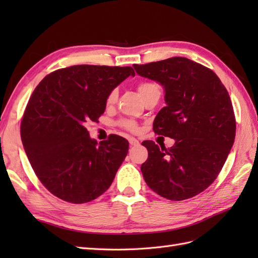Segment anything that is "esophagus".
Here are the masks:
<instances>
[{
    "label": "esophagus",
    "mask_w": 258,
    "mask_h": 258,
    "mask_svg": "<svg viewBox=\"0 0 258 258\" xmlns=\"http://www.w3.org/2000/svg\"><path fill=\"white\" fill-rule=\"evenodd\" d=\"M128 142H130V145L131 146H139L140 145V142L136 140V139H134V138H130Z\"/></svg>",
    "instance_id": "34e87169"
}]
</instances>
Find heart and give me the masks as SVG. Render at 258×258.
<instances>
[{
    "label": "heart",
    "mask_w": 258,
    "mask_h": 258,
    "mask_svg": "<svg viewBox=\"0 0 258 258\" xmlns=\"http://www.w3.org/2000/svg\"><path fill=\"white\" fill-rule=\"evenodd\" d=\"M138 91L140 93L141 97L143 98V101L146 100L153 95H161V87L157 83L154 82H141L138 85ZM118 92L117 90H112L109 92V94L106 97V105L112 106L117 101ZM122 125L126 130L131 131V132H136L138 131V124L133 120H123Z\"/></svg>",
    "instance_id": "1"
}]
</instances>
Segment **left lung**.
I'll return each mask as SVG.
<instances>
[{"mask_svg": "<svg viewBox=\"0 0 258 258\" xmlns=\"http://www.w3.org/2000/svg\"><path fill=\"white\" fill-rule=\"evenodd\" d=\"M133 67L163 86L166 106L153 127L175 140L168 150L152 141L142 143L149 151L141 166L145 182L167 200L194 197L216 179L234 144L236 123L228 92L212 70L186 57Z\"/></svg>", "mask_w": 258, "mask_h": 258, "instance_id": "obj_1", "label": "left lung"}]
</instances>
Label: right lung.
<instances>
[{"label":"right lung","instance_id":"1","mask_svg":"<svg viewBox=\"0 0 258 258\" xmlns=\"http://www.w3.org/2000/svg\"><path fill=\"white\" fill-rule=\"evenodd\" d=\"M130 75V67L73 65L48 74L33 92L22 143L36 176L58 199L83 204L111 186L128 142L113 134L97 144L85 124L97 120L109 92Z\"/></svg>","mask_w":258,"mask_h":258}]
</instances>
